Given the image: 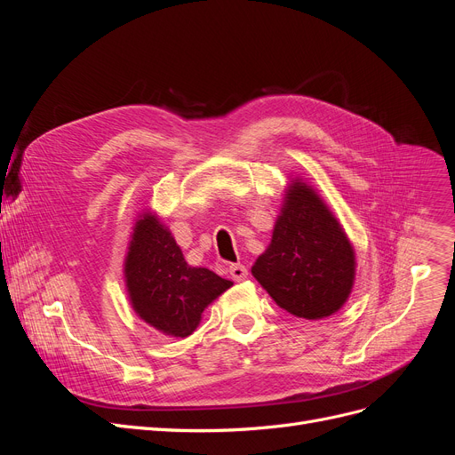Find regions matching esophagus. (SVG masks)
<instances>
[{
  "label": "esophagus",
  "instance_id": "esophagus-1",
  "mask_svg": "<svg viewBox=\"0 0 455 455\" xmlns=\"http://www.w3.org/2000/svg\"><path fill=\"white\" fill-rule=\"evenodd\" d=\"M229 273H231V277L235 279V281H244L246 277H249V269H246L243 264L229 266Z\"/></svg>",
  "mask_w": 455,
  "mask_h": 455
}]
</instances>
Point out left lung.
<instances>
[{
	"instance_id": "1",
	"label": "left lung",
	"mask_w": 455,
	"mask_h": 455,
	"mask_svg": "<svg viewBox=\"0 0 455 455\" xmlns=\"http://www.w3.org/2000/svg\"><path fill=\"white\" fill-rule=\"evenodd\" d=\"M252 275L277 306L301 319H323L346 304L355 254L338 220L306 184L288 189L269 249Z\"/></svg>"
}]
</instances>
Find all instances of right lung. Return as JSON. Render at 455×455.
<instances>
[{"label": "right lung", "mask_w": 455, "mask_h": 455, "mask_svg": "<svg viewBox=\"0 0 455 455\" xmlns=\"http://www.w3.org/2000/svg\"><path fill=\"white\" fill-rule=\"evenodd\" d=\"M125 277L134 311L176 338L194 332L204 307L233 284L211 269L188 266L174 237L151 214L136 222Z\"/></svg>", "instance_id": "obj_1"}]
</instances>
